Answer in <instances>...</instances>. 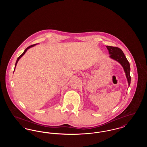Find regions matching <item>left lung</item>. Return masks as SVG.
Wrapping results in <instances>:
<instances>
[{
	"mask_svg": "<svg viewBox=\"0 0 147 147\" xmlns=\"http://www.w3.org/2000/svg\"><path fill=\"white\" fill-rule=\"evenodd\" d=\"M107 49L109 50V54L110 55V57L113 59L116 60L121 64L123 67L125 72L126 73V77L128 80V85L131 84V76H130V65L129 62L126 58L123 51L119 47H112V46H106Z\"/></svg>",
	"mask_w": 147,
	"mask_h": 147,
	"instance_id": "left-lung-1",
	"label": "left lung"
}]
</instances>
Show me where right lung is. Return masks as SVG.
Segmentation results:
<instances>
[{"mask_svg": "<svg viewBox=\"0 0 147 147\" xmlns=\"http://www.w3.org/2000/svg\"><path fill=\"white\" fill-rule=\"evenodd\" d=\"M36 44H35V45H31V46H28V48H26V49H25V50L24 51V52L21 54V55L20 56H19L18 58V59H17V61H16V63H15V67H16V64H17V63H18V62L19 61V59L21 58V57L22 56H23L25 53V52L27 51V50L28 49H30V48H31V47H33V46H35Z\"/></svg>", "mask_w": 147, "mask_h": 147, "instance_id": "add662e5", "label": "right lung"}]
</instances>
